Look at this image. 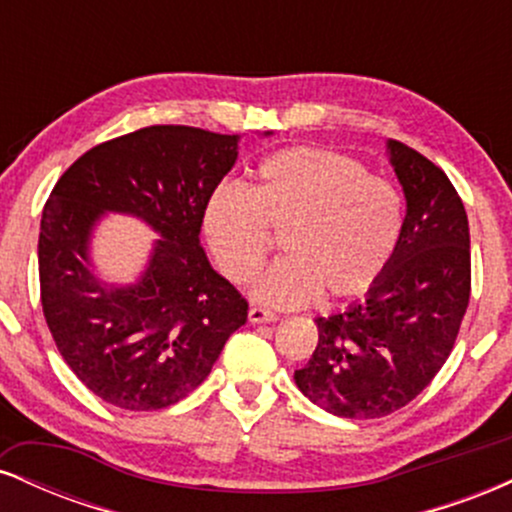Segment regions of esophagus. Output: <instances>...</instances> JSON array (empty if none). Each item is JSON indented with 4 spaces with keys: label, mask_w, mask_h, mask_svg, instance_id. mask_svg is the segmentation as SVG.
<instances>
[{
    "label": "esophagus",
    "mask_w": 512,
    "mask_h": 512,
    "mask_svg": "<svg viewBox=\"0 0 512 512\" xmlns=\"http://www.w3.org/2000/svg\"><path fill=\"white\" fill-rule=\"evenodd\" d=\"M248 317H250L252 325H262V322H274L276 313H272V310H264V308H250Z\"/></svg>",
    "instance_id": "obj_1"
}]
</instances>
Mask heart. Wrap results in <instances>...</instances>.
Segmentation results:
<instances>
[{"label": "heart", "instance_id": "heart-1", "mask_svg": "<svg viewBox=\"0 0 512 512\" xmlns=\"http://www.w3.org/2000/svg\"><path fill=\"white\" fill-rule=\"evenodd\" d=\"M204 236L233 284L255 279L281 236L284 260L255 286L272 308H296L322 293L354 298L390 267L404 231L395 185L370 178L356 158L317 146H293L264 158L255 187L223 182L204 204Z\"/></svg>", "mask_w": 512, "mask_h": 512}]
</instances>
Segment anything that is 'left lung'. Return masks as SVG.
Wrapping results in <instances>:
<instances>
[{
  "instance_id": "8db88e82",
  "label": "left lung",
  "mask_w": 512,
  "mask_h": 512,
  "mask_svg": "<svg viewBox=\"0 0 512 512\" xmlns=\"http://www.w3.org/2000/svg\"><path fill=\"white\" fill-rule=\"evenodd\" d=\"M407 199L399 248L361 301L317 317V346L293 373L298 390L344 419L402 409L448 361L472 289L467 211L448 175L407 144L387 142Z\"/></svg>"
}]
</instances>
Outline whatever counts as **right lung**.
Masks as SVG:
<instances>
[{
    "instance_id": "add662e5",
    "label": "right lung",
    "mask_w": 512,
    "mask_h": 512,
    "mask_svg": "<svg viewBox=\"0 0 512 512\" xmlns=\"http://www.w3.org/2000/svg\"><path fill=\"white\" fill-rule=\"evenodd\" d=\"M238 139L182 125L137 129L76 158L45 204V322L76 378L113 407L180 402L248 320L245 298L199 245L204 204L236 166ZM105 213L137 215L159 233L134 285H108L92 272L90 236Z\"/></svg>"
}]
</instances>
